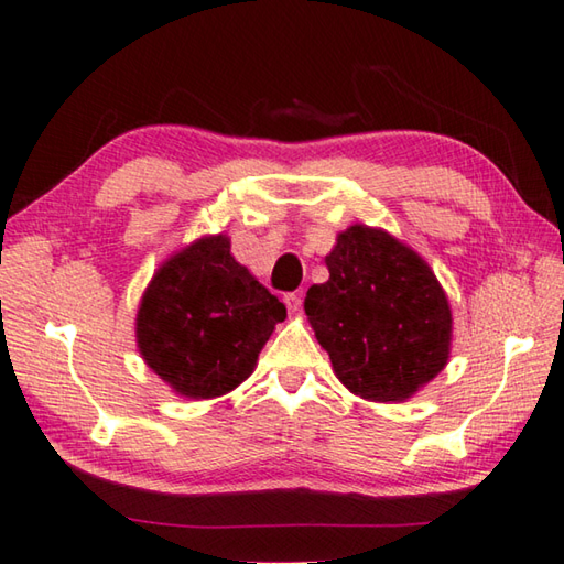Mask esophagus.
<instances>
[{"label":"esophagus","instance_id":"34e87169","mask_svg":"<svg viewBox=\"0 0 564 564\" xmlns=\"http://www.w3.org/2000/svg\"><path fill=\"white\" fill-rule=\"evenodd\" d=\"M283 303H285V308H289V313H299L301 311V295L299 293H285L283 295Z\"/></svg>","mask_w":564,"mask_h":564}]
</instances>
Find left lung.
Returning a JSON list of instances; mask_svg holds the SVG:
<instances>
[{
  "label": "left lung",
  "instance_id": "8db88e82",
  "mask_svg": "<svg viewBox=\"0 0 564 564\" xmlns=\"http://www.w3.org/2000/svg\"><path fill=\"white\" fill-rule=\"evenodd\" d=\"M330 279L311 285L305 315L352 394L404 402L444 370L452 308L429 263L382 229L337 234Z\"/></svg>",
  "mask_w": 564,
  "mask_h": 564
}]
</instances>
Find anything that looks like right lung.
<instances>
[{"mask_svg": "<svg viewBox=\"0 0 564 564\" xmlns=\"http://www.w3.org/2000/svg\"><path fill=\"white\" fill-rule=\"evenodd\" d=\"M285 305L231 256L229 237H202L160 265L138 308V347L160 380L189 399L231 392L253 372Z\"/></svg>", "mask_w": 564, "mask_h": 564, "instance_id": "right-lung-1", "label": "right lung"}]
</instances>
